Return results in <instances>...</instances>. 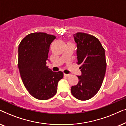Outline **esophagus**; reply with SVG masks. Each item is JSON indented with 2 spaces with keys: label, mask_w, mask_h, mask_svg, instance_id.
<instances>
[{
  "label": "esophagus",
  "mask_w": 126,
  "mask_h": 126,
  "mask_svg": "<svg viewBox=\"0 0 126 126\" xmlns=\"http://www.w3.org/2000/svg\"><path fill=\"white\" fill-rule=\"evenodd\" d=\"M70 76V74H64V76H65V77H69Z\"/></svg>",
  "instance_id": "1"
}]
</instances>
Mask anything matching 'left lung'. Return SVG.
<instances>
[{"instance_id":"obj_1","label":"left lung","mask_w":126,"mask_h":126,"mask_svg":"<svg viewBox=\"0 0 126 126\" xmlns=\"http://www.w3.org/2000/svg\"><path fill=\"white\" fill-rule=\"evenodd\" d=\"M73 36L81 75L77 76L79 82L71 87V92L77 99L86 101L95 96L102 84L106 68L105 49L98 38L91 35L78 32Z\"/></svg>"}]
</instances>
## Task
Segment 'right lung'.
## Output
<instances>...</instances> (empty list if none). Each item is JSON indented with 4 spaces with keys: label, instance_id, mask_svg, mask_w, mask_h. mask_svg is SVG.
<instances>
[{
    "label": "right lung",
    "instance_id": "right-lung-1",
    "mask_svg": "<svg viewBox=\"0 0 126 126\" xmlns=\"http://www.w3.org/2000/svg\"><path fill=\"white\" fill-rule=\"evenodd\" d=\"M56 36L44 32L32 33L21 41L18 66L22 81L35 98L47 100L56 94L62 71L54 72L46 66L49 47Z\"/></svg>",
    "mask_w": 126,
    "mask_h": 126
}]
</instances>
